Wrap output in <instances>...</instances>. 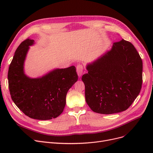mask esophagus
<instances>
[{
    "label": "esophagus",
    "instance_id": "1",
    "mask_svg": "<svg viewBox=\"0 0 153 153\" xmlns=\"http://www.w3.org/2000/svg\"><path fill=\"white\" fill-rule=\"evenodd\" d=\"M77 69V74L79 77H81L82 76V74H83V71H84V66L82 64H79V65L77 66L76 68Z\"/></svg>",
    "mask_w": 153,
    "mask_h": 153
}]
</instances>
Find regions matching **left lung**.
<instances>
[{
    "label": "left lung",
    "mask_w": 153,
    "mask_h": 153,
    "mask_svg": "<svg viewBox=\"0 0 153 153\" xmlns=\"http://www.w3.org/2000/svg\"><path fill=\"white\" fill-rule=\"evenodd\" d=\"M82 77L87 105L96 113L113 114L129 108L143 82V62L129 42L122 39L111 50L87 66Z\"/></svg>",
    "instance_id": "1"
}]
</instances>
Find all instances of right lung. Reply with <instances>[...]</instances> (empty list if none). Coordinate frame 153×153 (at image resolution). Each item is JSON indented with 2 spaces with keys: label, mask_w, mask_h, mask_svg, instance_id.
Returning a JSON list of instances; mask_svg holds the SVG:
<instances>
[{
  "label": "right lung",
  "mask_w": 153,
  "mask_h": 153,
  "mask_svg": "<svg viewBox=\"0 0 153 153\" xmlns=\"http://www.w3.org/2000/svg\"><path fill=\"white\" fill-rule=\"evenodd\" d=\"M33 39L27 38L16 50L8 72L11 98L30 118L46 120L60 115L68 91L77 81L76 67L55 69L46 76L30 79L23 72V63Z\"/></svg>",
  "instance_id": "right-lung-1"
}]
</instances>
